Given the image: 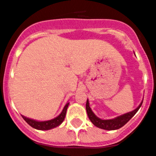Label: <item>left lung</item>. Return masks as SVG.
Masks as SVG:
<instances>
[{
  "label": "left lung",
  "instance_id": "1",
  "mask_svg": "<svg viewBox=\"0 0 156 156\" xmlns=\"http://www.w3.org/2000/svg\"><path fill=\"white\" fill-rule=\"evenodd\" d=\"M142 103L143 101L140 103V105H139L136 109L130 112H128V113L124 114V115L116 117L115 119H105V120L99 119L98 117H97L94 114L91 108H90V106H89V101H88V100H87L86 109L89 119H90V120L91 121L92 123H93L94 126H96L97 127L101 128V129H107V130H113V129H119L120 127L124 126L126 122H127L129 119H131L132 117H133L135 114L137 113V112L138 111L139 108H140V106H141Z\"/></svg>",
  "mask_w": 156,
  "mask_h": 156
}]
</instances>
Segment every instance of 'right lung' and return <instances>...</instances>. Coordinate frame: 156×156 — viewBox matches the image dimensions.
I'll return each instance as SVG.
<instances>
[{"label": "right lung", "mask_w": 156, "mask_h": 156, "mask_svg": "<svg viewBox=\"0 0 156 156\" xmlns=\"http://www.w3.org/2000/svg\"><path fill=\"white\" fill-rule=\"evenodd\" d=\"M69 104V103H67L66 105V106L63 108L62 112H61V114L58 115V117L55 118L54 119H51V120H48V121H44V122H38V121H35L34 119H29V118H27V117L23 116L22 115L26 122L28 123L30 126H31L32 127L35 128L37 129H41V130H48V129H52V128H55L56 126H59L61 124L62 122H63V120L65 119V117H66V110H67V108H68Z\"/></svg>", "instance_id": "right-lung-1"}]
</instances>
